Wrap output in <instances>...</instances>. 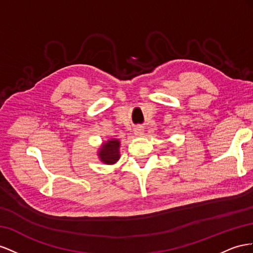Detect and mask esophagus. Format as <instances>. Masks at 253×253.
<instances>
[{"label": "esophagus", "instance_id": "esophagus-1", "mask_svg": "<svg viewBox=\"0 0 253 253\" xmlns=\"http://www.w3.org/2000/svg\"><path fill=\"white\" fill-rule=\"evenodd\" d=\"M134 133H135V135H142V134L144 133V129H143V128H141V127L135 128Z\"/></svg>", "mask_w": 253, "mask_h": 253}]
</instances>
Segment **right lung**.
I'll return each mask as SVG.
<instances>
[{
    "mask_svg": "<svg viewBox=\"0 0 253 253\" xmlns=\"http://www.w3.org/2000/svg\"><path fill=\"white\" fill-rule=\"evenodd\" d=\"M97 155L99 160L105 164H114L120 159V141L108 140L100 146Z\"/></svg>",
    "mask_w": 253,
    "mask_h": 253,
    "instance_id": "right-lung-1",
    "label": "right lung"
}]
</instances>
